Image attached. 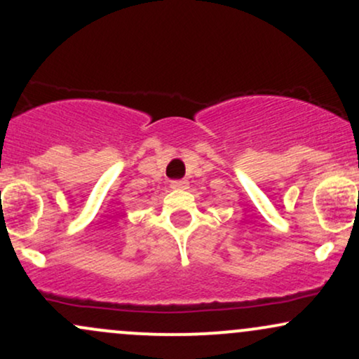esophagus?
I'll list each match as a JSON object with an SVG mask.
<instances>
[{
  "mask_svg": "<svg viewBox=\"0 0 359 359\" xmlns=\"http://www.w3.org/2000/svg\"><path fill=\"white\" fill-rule=\"evenodd\" d=\"M170 187H172V189H185V187H187V180H184V179H180V180H172Z\"/></svg>",
  "mask_w": 359,
  "mask_h": 359,
  "instance_id": "esophagus-1",
  "label": "esophagus"
}]
</instances>
